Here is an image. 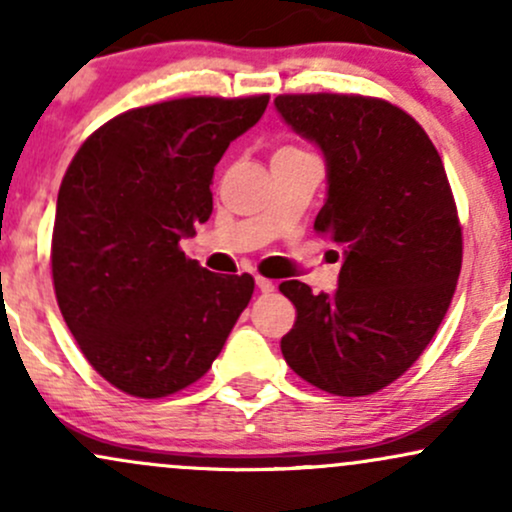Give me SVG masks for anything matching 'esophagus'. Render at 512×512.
Returning <instances> with one entry per match:
<instances>
[{
	"label": "esophagus",
	"instance_id": "1",
	"mask_svg": "<svg viewBox=\"0 0 512 512\" xmlns=\"http://www.w3.org/2000/svg\"><path fill=\"white\" fill-rule=\"evenodd\" d=\"M255 284H257V289H260L262 293H272L274 291V281L264 279V276H255Z\"/></svg>",
	"mask_w": 512,
	"mask_h": 512
}]
</instances>
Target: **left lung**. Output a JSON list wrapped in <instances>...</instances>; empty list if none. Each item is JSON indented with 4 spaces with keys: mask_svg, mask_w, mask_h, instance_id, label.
Here are the masks:
<instances>
[{
    "mask_svg": "<svg viewBox=\"0 0 512 512\" xmlns=\"http://www.w3.org/2000/svg\"><path fill=\"white\" fill-rule=\"evenodd\" d=\"M274 105L325 154L315 231L344 255L334 293L279 286L296 305L281 354L330 395H373L414 366L450 308L462 226L448 175L424 127L383 98L284 93Z\"/></svg>",
    "mask_w": 512,
    "mask_h": 512,
    "instance_id": "1",
    "label": "left lung"
}]
</instances>
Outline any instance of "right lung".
I'll return each instance as SVG.
<instances>
[{"mask_svg":"<svg viewBox=\"0 0 512 512\" xmlns=\"http://www.w3.org/2000/svg\"><path fill=\"white\" fill-rule=\"evenodd\" d=\"M269 96H192L98 127L64 173L52 284L81 354L117 390L168 397L197 383L248 308L255 279L187 260L211 216L214 166Z\"/></svg>","mask_w":512,"mask_h":512,"instance_id":"1","label":"right lung"}]
</instances>
